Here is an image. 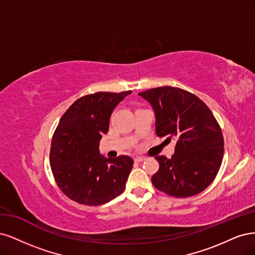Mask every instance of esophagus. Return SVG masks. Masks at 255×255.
Instances as JSON below:
<instances>
[{"label":"esophagus","instance_id":"34e87169","mask_svg":"<svg viewBox=\"0 0 255 255\" xmlns=\"http://www.w3.org/2000/svg\"><path fill=\"white\" fill-rule=\"evenodd\" d=\"M144 160H146V158H145V157H136V158L134 159V161H135V162H143Z\"/></svg>","mask_w":255,"mask_h":255}]
</instances>
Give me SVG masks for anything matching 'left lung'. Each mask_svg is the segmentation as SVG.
<instances>
[{
    "label": "left lung",
    "mask_w": 255,
    "mask_h": 255,
    "mask_svg": "<svg viewBox=\"0 0 255 255\" xmlns=\"http://www.w3.org/2000/svg\"><path fill=\"white\" fill-rule=\"evenodd\" d=\"M155 114V133L175 138L170 159L157 155L159 170L151 178L155 188L177 198L204 191L215 179L224 158L220 126L199 97L175 87H160L138 93Z\"/></svg>",
    "instance_id": "1"
}]
</instances>
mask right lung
<instances>
[{
    "label": "right lung",
    "mask_w": 255,
    "mask_h": 255,
    "mask_svg": "<svg viewBox=\"0 0 255 255\" xmlns=\"http://www.w3.org/2000/svg\"><path fill=\"white\" fill-rule=\"evenodd\" d=\"M130 93L85 95L60 119L52 138L50 164L57 185L73 201L100 205L124 192L133 160L128 155L107 159L98 147L109 130L113 109Z\"/></svg>",
    "instance_id": "right-lung-1"
}]
</instances>
